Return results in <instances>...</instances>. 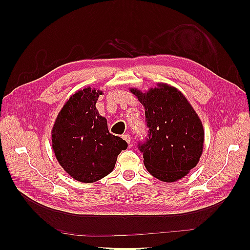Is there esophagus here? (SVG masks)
Returning a JSON list of instances; mask_svg holds the SVG:
<instances>
[{"instance_id":"34e87169","label":"esophagus","mask_w":250,"mask_h":250,"mask_svg":"<svg viewBox=\"0 0 250 250\" xmlns=\"http://www.w3.org/2000/svg\"><path fill=\"white\" fill-rule=\"evenodd\" d=\"M123 140L128 144V145L130 146V141H131V138H130V135L128 134V133H125V134H123Z\"/></svg>"}]
</instances>
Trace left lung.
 I'll return each instance as SVG.
<instances>
[{
  "mask_svg": "<svg viewBox=\"0 0 250 250\" xmlns=\"http://www.w3.org/2000/svg\"><path fill=\"white\" fill-rule=\"evenodd\" d=\"M130 90L146 109L148 133L138 143L146 169L165 183L183 178L202 153L204 131L197 113L173 86L160 84L145 94Z\"/></svg>",
  "mask_w": 250,
  "mask_h": 250,
  "instance_id": "1",
  "label": "left lung"
}]
</instances>
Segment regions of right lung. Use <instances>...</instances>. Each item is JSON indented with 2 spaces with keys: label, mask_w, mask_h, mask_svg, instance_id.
<instances>
[{
  "label": "right lung",
  "mask_w": 250,
  "mask_h": 250,
  "mask_svg": "<svg viewBox=\"0 0 250 250\" xmlns=\"http://www.w3.org/2000/svg\"><path fill=\"white\" fill-rule=\"evenodd\" d=\"M100 90L90 87L74 94L58 113L52 146L60 166L81 183H94L115 168L127 143L109 133L106 119L96 109Z\"/></svg>",
  "instance_id": "obj_1"
}]
</instances>
